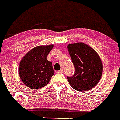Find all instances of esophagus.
<instances>
[{"mask_svg": "<svg viewBox=\"0 0 120 120\" xmlns=\"http://www.w3.org/2000/svg\"><path fill=\"white\" fill-rule=\"evenodd\" d=\"M57 73H64V70L63 69L57 71Z\"/></svg>", "mask_w": 120, "mask_h": 120, "instance_id": "1", "label": "esophagus"}]
</instances>
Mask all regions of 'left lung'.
<instances>
[{
    "mask_svg": "<svg viewBox=\"0 0 120 120\" xmlns=\"http://www.w3.org/2000/svg\"><path fill=\"white\" fill-rule=\"evenodd\" d=\"M68 49L75 68V74L67 76L71 87L79 91L90 90L99 82L102 74V64L95 50L83 43L70 44Z\"/></svg>",
    "mask_w": 120,
    "mask_h": 120,
    "instance_id": "8db88e82",
    "label": "left lung"
}]
</instances>
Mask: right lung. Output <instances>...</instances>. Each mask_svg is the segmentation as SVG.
Segmentation results:
<instances>
[{
	"label": "right lung",
	"instance_id": "1",
	"mask_svg": "<svg viewBox=\"0 0 120 120\" xmlns=\"http://www.w3.org/2000/svg\"><path fill=\"white\" fill-rule=\"evenodd\" d=\"M53 47V45L36 46L22 57L19 64V74L25 86L38 89L49 83L54 70L46 57Z\"/></svg>",
	"mask_w": 120,
	"mask_h": 120
}]
</instances>
